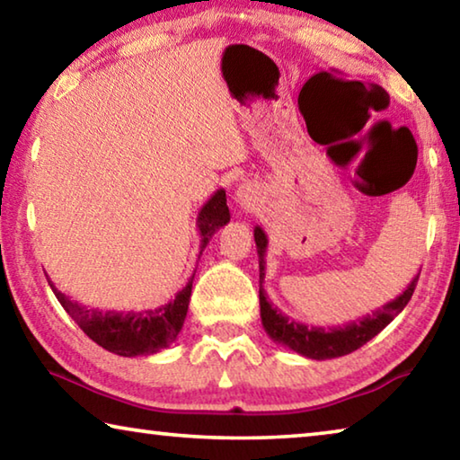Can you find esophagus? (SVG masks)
Returning a JSON list of instances; mask_svg holds the SVG:
<instances>
[{
	"label": "esophagus",
	"mask_w": 460,
	"mask_h": 460,
	"mask_svg": "<svg viewBox=\"0 0 460 460\" xmlns=\"http://www.w3.org/2000/svg\"><path fill=\"white\" fill-rule=\"evenodd\" d=\"M243 197H245V192L243 190H237V199L243 200Z\"/></svg>",
	"instance_id": "34e87169"
}]
</instances>
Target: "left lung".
Listing matches in <instances>:
<instances>
[{
    "label": "left lung",
    "instance_id": "8db88e82",
    "mask_svg": "<svg viewBox=\"0 0 460 460\" xmlns=\"http://www.w3.org/2000/svg\"><path fill=\"white\" fill-rule=\"evenodd\" d=\"M253 237L260 258V313L263 329H266L271 341L292 349V351L300 353L302 357H308V359L324 361L357 351V349L363 347L365 342L384 331L385 326L406 308L418 284L420 274L414 276V279H411L406 290H403L398 298L389 300L387 305L373 310L371 314H365L363 318H357V321L329 326V329H324V326H310L286 316L282 310L274 306V302L268 298L266 290H263V279H266L268 235L261 227H255Z\"/></svg>",
    "mask_w": 460,
    "mask_h": 460
}]
</instances>
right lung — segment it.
<instances>
[{"label":"right lung","mask_w":460,"mask_h":460,"mask_svg":"<svg viewBox=\"0 0 460 460\" xmlns=\"http://www.w3.org/2000/svg\"><path fill=\"white\" fill-rule=\"evenodd\" d=\"M229 219L231 215L227 207V197H225V190L219 189L202 205L197 217V229L200 235L199 260L211 237L223 225H227ZM192 279L194 274L168 305L154 310H139V313H134V310H129V313H118V310L89 308L71 300L66 294H62L50 279L49 284L62 308L71 314L73 321L81 326L89 339L95 341L99 347L107 349L109 353L121 357H137L160 353L162 349L170 347L178 339L186 313H189Z\"/></svg>","instance_id":"right-lung-1"}]
</instances>
